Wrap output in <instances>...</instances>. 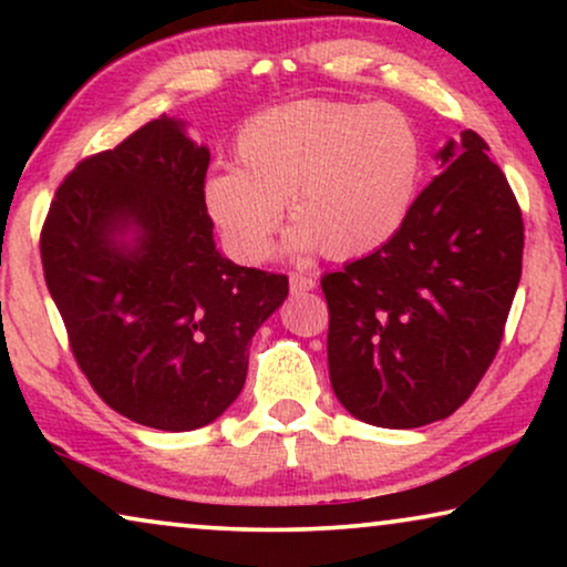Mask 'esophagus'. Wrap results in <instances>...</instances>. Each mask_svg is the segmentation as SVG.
<instances>
[{"instance_id":"34e87169","label":"esophagus","mask_w":567,"mask_h":567,"mask_svg":"<svg viewBox=\"0 0 567 567\" xmlns=\"http://www.w3.org/2000/svg\"><path fill=\"white\" fill-rule=\"evenodd\" d=\"M289 284H291V291L293 293L312 291L315 289V278L312 276H305V274H291L289 276Z\"/></svg>"}]
</instances>
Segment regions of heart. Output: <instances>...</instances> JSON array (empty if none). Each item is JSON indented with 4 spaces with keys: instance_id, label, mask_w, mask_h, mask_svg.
Wrapping results in <instances>:
<instances>
[{
    "instance_id": "heart-1",
    "label": "heart",
    "mask_w": 567,
    "mask_h": 567,
    "mask_svg": "<svg viewBox=\"0 0 567 567\" xmlns=\"http://www.w3.org/2000/svg\"><path fill=\"white\" fill-rule=\"evenodd\" d=\"M239 167L216 169L204 204L239 262L274 250L281 206L289 245L351 260L398 235L423 167L417 128L400 107L299 100L252 115L235 138Z\"/></svg>"
}]
</instances>
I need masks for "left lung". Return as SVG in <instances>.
Returning a JSON list of instances; mask_svg holds the SVG:
<instances>
[{"label":"left lung","mask_w":567,"mask_h":567,"mask_svg":"<svg viewBox=\"0 0 567 567\" xmlns=\"http://www.w3.org/2000/svg\"><path fill=\"white\" fill-rule=\"evenodd\" d=\"M439 159L398 235L320 281L332 392L379 429L444 421L470 400L522 278V208L483 136L464 131Z\"/></svg>","instance_id":"1"}]
</instances>
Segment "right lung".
Segmentation results:
<instances>
[{
	"label": "right lung",
	"mask_w": 567,
	"mask_h": 567,
	"mask_svg": "<svg viewBox=\"0 0 567 567\" xmlns=\"http://www.w3.org/2000/svg\"><path fill=\"white\" fill-rule=\"evenodd\" d=\"M208 150L159 115L84 157L41 229L69 348L115 413L159 431L212 423L243 392L255 330L289 278L221 258L204 204ZM128 226L134 248L117 243Z\"/></svg>",
	"instance_id": "1"
}]
</instances>
